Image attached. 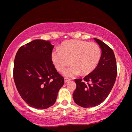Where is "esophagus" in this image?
Segmentation results:
<instances>
[{"label":"esophagus","instance_id":"34e87169","mask_svg":"<svg viewBox=\"0 0 132 132\" xmlns=\"http://www.w3.org/2000/svg\"><path fill=\"white\" fill-rule=\"evenodd\" d=\"M68 81H70V79H68V78H64V82L65 83H67V82H68Z\"/></svg>","mask_w":132,"mask_h":132}]
</instances>
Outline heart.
<instances>
[{"label": "heart", "mask_w": 132, "mask_h": 132, "mask_svg": "<svg viewBox=\"0 0 132 132\" xmlns=\"http://www.w3.org/2000/svg\"><path fill=\"white\" fill-rule=\"evenodd\" d=\"M101 57V50L98 44L82 40H70L61 45L60 50L52 52L51 58L56 69L64 72L66 77H75L82 74L86 75L96 68Z\"/></svg>", "instance_id": "1"}]
</instances>
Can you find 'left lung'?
Here are the masks:
<instances>
[{
  "mask_svg": "<svg viewBox=\"0 0 132 132\" xmlns=\"http://www.w3.org/2000/svg\"><path fill=\"white\" fill-rule=\"evenodd\" d=\"M102 50L96 68L84 78L75 79L76 89L74 101L83 108H91L103 102L111 93L116 80L117 62L112 49L100 39L94 38Z\"/></svg>",
  "mask_w": 132,
  "mask_h": 132,
  "instance_id": "obj_1",
  "label": "left lung"
}]
</instances>
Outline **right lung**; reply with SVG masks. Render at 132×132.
<instances>
[{
    "label": "right lung",
    "instance_id": "right-lung-1",
    "mask_svg": "<svg viewBox=\"0 0 132 132\" xmlns=\"http://www.w3.org/2000/svg\"><path fill=\"white\" fill-rule=\"evenodd\" d=\"M54 47L49 41L35 39L16 53L14 79L23 100L30 107L45 109L53 105L64 84L52 62Z\"/></svg>",
    "mask_w": 132,
    "mask_h": 132
}]
</instances>
